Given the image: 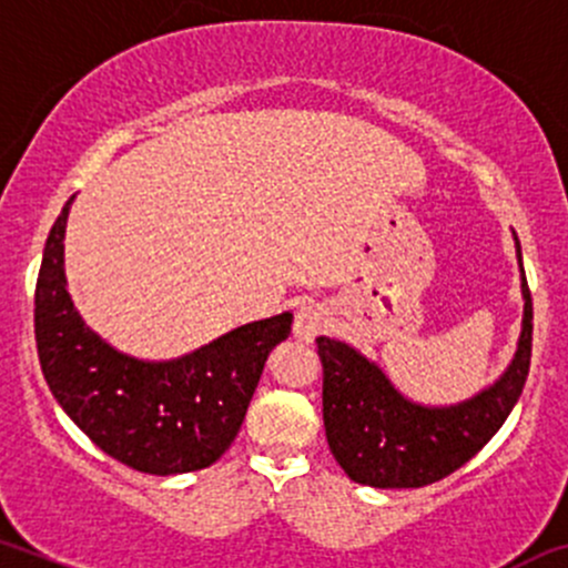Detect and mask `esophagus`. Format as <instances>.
<instances>
[{
	"mask_svg": "<svg viewBox=\"0 0 568 568\" xmlns=\"http://www.w3.org/2000/svg\"><path fill=\"white\" fill-rule=\"evenodd\" d=\"M326 328V313L317 304H302L294 317V336L302 342H313Z\"/></svg>",
	"mask_w": 568,
	"mask_h": 568,
	"instance_id": "esophagus-1",
	"label": "esophagus"
}]
</instances>
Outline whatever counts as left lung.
I'll list each match as a JSON object with an SVG mask.
<instances>
[{
    "label": "left lung",
    "instance_id": "left-lung-1",
    "mask_svg": "<svg viewBox=\"0 0 568 568\" xmlns=\"http://www.w3.org/2000/svg\"><path fill=\"white\" fill-rule=\"evenodd\" d=\"M520 264L523 326L517 351L494 385L466 402L432 407L407 398L388 375L334 336H317L323 361V426L336 464L369 488H423L453 475L504 426L526 385L531 366L534 307L523 253Z\"/></svg>",
    "mask_w": 568,
    "mask_h": 568
}]
</instances>
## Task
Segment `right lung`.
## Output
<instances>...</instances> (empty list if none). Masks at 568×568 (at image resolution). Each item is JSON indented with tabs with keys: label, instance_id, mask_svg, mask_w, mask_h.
<instances>
[{
	"label": "right lung",
	"instance_id": "right-lung-1",
	"mask_svg": "<svg viewBox=\"0 0 568 568\" xmlns=\"http://www.w3.org/2000/svg\"><path fill=\"white\" fill-rule=\"evenodd\" d=\"M64 204L42 251L34 336L48 388L97 447L145 475L215 464L245 420L272 347L294 315L245 323L172 361H142L104 342L74 310L64 274Z\"/></svg>",
	"mask_w": 568,
	"mask_h": 568
}]
</instances>
